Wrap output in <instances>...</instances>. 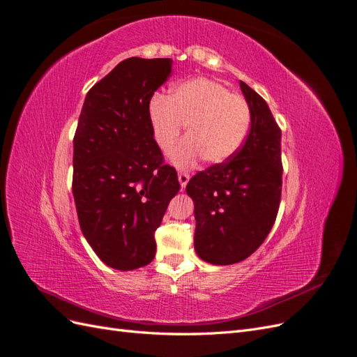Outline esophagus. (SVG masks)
I'll list each match as a JSON object with an SVG mask.
<instances>
[{
  "instance_id": "1",
  "label": "esophagus",
  "mask_w": 357,
  "mask_h": 357,
  "mask_svg": "<svg viewBox=\"0 0 357 357\" xmlns=\"http://www.w3.org/2000/svg\"><path fill=\"white\" fill-rule=\"evenodd\" d=\"M178 179H179V184H181V188H185V185L188 184L190 181V175L185 172H179L178 173Z\"/></svg>"
}]
</instances>
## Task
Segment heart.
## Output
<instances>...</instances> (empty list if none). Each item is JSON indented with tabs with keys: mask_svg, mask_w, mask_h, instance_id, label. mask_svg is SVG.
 Returning <instances> with one entry per match:
<instances>
[{
	"mask_svg": "<svg viewBox=\"0 0 357 357\" xmlns=\"http://www.w3.org/2000/svg\"><path fill=\"white\" fill-rule=\"evenodd\" d=\"M153 140L169 152L187 126V142L170 153L176 167L187 169L202 157L222 164L240 151L250 130V107L243 96L209 78H191L173 86L166 99L155 96L149 104Z\"/></svg>",
	"mask_w": 357,
	"mask_h": 357,
	"instance_id": "heart-1",
	"label": "heart"
}]
</instances>
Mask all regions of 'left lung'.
<instances>
[{"label": "left lung", "mask_w": 357, "mask_h": 357, "mask_svg": "<svg viewBox=\"0 0 357 357\" xmlns=\"http://www.w3.org/2000/svg\"><path fill=\"white\" fill-rule=\"evenodd\" d=\"M252 122L241 149L187 184L195 202V249L214 266L249 258L267 238L282 191V132L266 100L240 81Z\"/></svg>", "instance_id": "obj_1"}]
</instances>
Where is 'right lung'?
I'll use <instances>...</instances> for the list:
<instances>
[{
  "label": "right lung",
  "mask_w": 357,
  "mask_h": 357,
  "mask_svg": "<svg viewBox=\"0 0 357 357\" xmlns=\"http://www.w3.org/2000/svg\"><path fill=\"white\" fill-rule=\"evenodd\" d=\"M170 59L131 57L89 90L74 137L79 227L108 267L148 266L155 231L179 191L149 125V102L172 72Z\"/></svg>",
  "instance_id": "obj_1"
}]
</instances>
